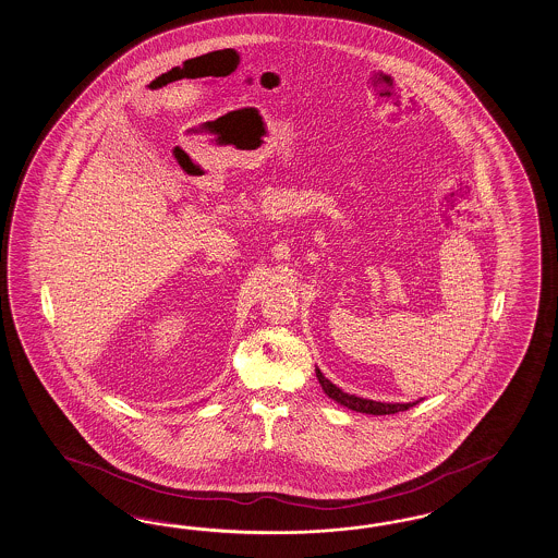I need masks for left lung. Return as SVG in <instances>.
<instances>
[{"label": "left lung", "instance_id": "obj_1", "mask_svg": "<svg viewBox=\"0 0 558 558\" xmlns=\"http://www.w3.org/2000/svg\"><path fill=\"white\" fill-rule=\"evenodd\" d=\"M315 372H317L318 384H320L323 392L327 393L337 404L349 408V410H355V412H363V414H376V416H381V414H396V412H404L408 408L416 407L418 402L424 400V398H421V400H416V402H407V404H400V402L390 404V402L367 400V398H360V396H355V393L343 392L341 388H337L332 381H329L327 377L323 376V372H320L318 367Z\"/></svg>", "mask_w": 558, "mask_h": 558}]
</instances>
